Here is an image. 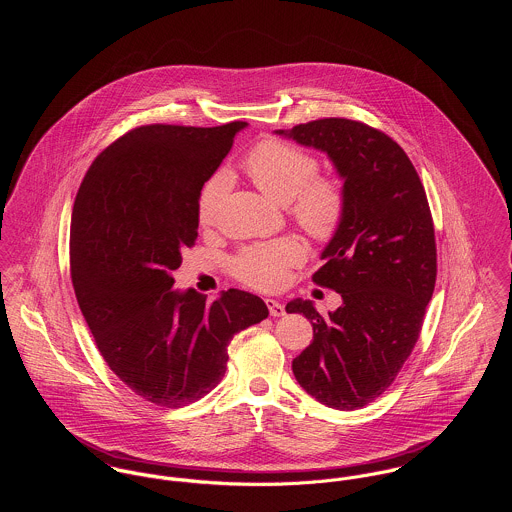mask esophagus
I'll use <instances>...</instances> for the list:
<instances>
[{
  "label": "esophagus",
  "mask_w": 512,
  "mask_h": 512,
  "mask_svg": "<svg viewBox=\"0 0 512 512\" xmlns=\"http://www.w3.org/2000/svg\"><path fill=\"white\" fill-rule=\"evenodd\" d=\"M266 305H268V311H270L272 317H282V315H286V307H284L278 299L268 297V299H266Z\"/></svg>",
  "instance_id": "esophagus-1"
}]
</instances>
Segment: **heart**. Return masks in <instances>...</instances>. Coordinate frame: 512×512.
<instances>
[{
  "label": "heart",
  "instance_id": "1",
  "mask_svg": "<svg viewBox=\"0 0 512 512\" xmlns=\"http://www.w3.org/2000/svg\"><path fill=\"white\" fill-rule=\"evenodd\" d=\"M252 183L278 205H288L295 222L315 240H329L345 215V195L337 181L319 179L317 159L280 140H264L252 147L242 161ZM228 173H215L201 189L197 217L201 226H211L228 193ZM303 260L297 238L254 244L242 250L234 262V276L256 290H276L288 280V272Z\"/></svg>",
  "mask_w": 512,
  "mask_h": 512
}]
</instances>
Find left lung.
Here are the masks:
<instances>
[{
  "label": "left lung",
  "mask_w": 512,
  "mask_h": 512,
  "mask_svg": "<svg viewBox=\"0 0 512 512\" xmlns=\"http://www.w3.org/2000/svg\"><path fill=\"white\" fill-rule=\"evenodd\" d=\"M276 134L323 151L345 195L341 226L313 274L343 303L325 317L309 299L286 305L313 325L293 374L321 404L357 410L392 384L420 337L438 272L428 197L404 149L366 124L323 118Z\"/></svg>",
  "instance_id": "obj_1"
}]
</instances>
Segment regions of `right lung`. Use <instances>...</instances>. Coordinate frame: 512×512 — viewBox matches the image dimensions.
Instances as JSON below:
<instances>
[{"label":"right lung","instance_id":"1","mask_svg":"<svg viewBox=\"0 0 512 512\" xmlns=\"http://www.w3.org/2000/svg\"><path fill=\"white\" fill-rule=\"evenodd\" d=\"M246 122L142 126L106 147L74 201L71 278L96 347L114 374L157 406L181 408L226 372L232 337L268 317L254 293L215 301L175 290L197 238V203Z\"/></svg>","mask_w":512,"mask_h":512}]
</instances>
